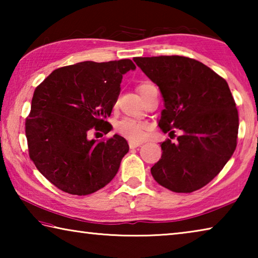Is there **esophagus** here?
Here are the masks:
<instances>
[{
  "mask_svg": "<svg viewBox=\"0 0 258 258\" xmlns=\"http://www.w3.org/2000/svg\"><path fill=\"white\" fill-rule=\"evenodd\" d=\"M142 143L141 142H138V141H128V146H130V148L131 149H134V148H138V147H140L141 146Z\"/></svg>",
  "mask_w": 258,
  "mask_h": 258,
  "instance_id": "esophagus-1",
  "label": "esophagus"
}]
</instances>
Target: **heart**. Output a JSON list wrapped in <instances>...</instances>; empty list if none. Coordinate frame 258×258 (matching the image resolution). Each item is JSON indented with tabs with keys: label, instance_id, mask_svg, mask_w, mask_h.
Returning <instances> with one entry per match:
<instances>
[{
	"label": "heart",
	"instance_id": "b5f03b06",
	"mask_svg": "<svg viewBox=\"0 0 258 258\" xmlns=\"http://www.w3.org/2000/svg\"><path fill=\"white\" fill-rule=\"evenodd\" d=\"M151 85L150 83H143L139 86L140 94H143L146 87ZM116 130L120 135H123L126 139H130L131 141H140V140L145 139L148 130V125L142 121H138L131 118H124L119 120L116 124Z\"/></svg>",
	"mask_w": 258,
	"mask_h": 258
}]
</instances>
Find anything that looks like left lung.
Segmentation results:
<instances>
[{
  "label": "left lung",
  "instance_id": "1",
  "mask_svg": "<svg viewBox=\"0 0 258 258\" xmlns=\"http://www.w3.org/2000/svg\"><path fill=\"white\" fill-rule=\"evenodd\" d=\"M133 60L163 95L161 131H182L177 142L167 139L160 145L163 154L151 167L152 176L174 192L199 190L222 171L237 147L239 117L228 83L186 56Z\"/></svg>",
  "mask_w": 258,
  "mask_h": 258
}]
</instances>
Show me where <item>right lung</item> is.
<instances>
[{
    "mask_svg": "<svg viewBox=\"0 0 258 258\" xmlns=\"http://www.w3.org/2000/svg\"><path fill=\"white\" fill-rule=\"evenodd\" d=\"M130 59L83 61L55 69L36 89L26 118L29 157L58 189L86 196L107 185L128 152L118 134L89 140L90 131L111 130L106 120L118 99L124 74L134 71Z\"/></svg>",
    "mask_w": 258,
    "mask_h": 258,
    "instance_id": "add662e5",
    "label": "right lung"
}]
</instances>
